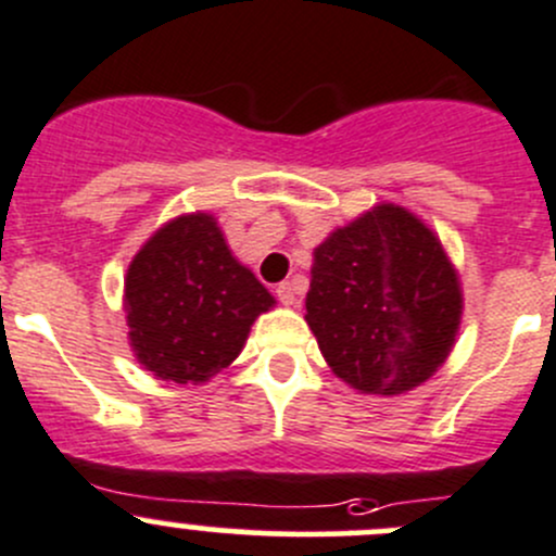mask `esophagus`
I'll list each match as a JSON object with an SVG mask.
<instances>
[{
  "mask_svg": "<svg viewBox=\"0 0 556 556\" xmlns=\"http://www.w3.org/2000/svg\"><path fill=\"white\" fill-rule=\"evenodd\" d=\"M277 299L282 301L285 306H295V304H299V285H295V282L277 285Z\"/></svg>",
  "mask_w": 556,
  "mask_h": 556,
  "instance_id": "34e87169",
  "label": "esophagus"
}]
</instances>
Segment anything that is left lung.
<instances>
[{"label":"left lung","mask_w":556,"mask_h":556,"mask_svg":"<svg viewBox=\"0 0 556 556\" xmlns=\"http://www.w3.org/2000/svg\"><path fill=\"white\" fill-rule=\"evenodd\" d=\"M304 317L341 382L403 395L450 357L463 319L459 274L428 223L382 201L314 247Z\"/></svg>","instance_id":"left-lung-1"}]
</instances>
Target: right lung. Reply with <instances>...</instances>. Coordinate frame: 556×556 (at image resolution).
<instances>
[{
    "label": "right lung",
    "mask_w": 556,
    "mask_h": 556,
    "mask_svg": "<svg viewBox=\"0 0 556 556\" xmlns=\"http://www.w3.org/2000/svg\"><path fill=\"white\" fill-rule=\"evenodd\" d=\"M274 304L210 212L164 223L139 247L123 279L134 357L174 384H204L231 366L252 323Z\"/></svg>",
    "instance_id": "1"
}]
</instances>
